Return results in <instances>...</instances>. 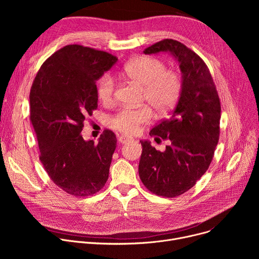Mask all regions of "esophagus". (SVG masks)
I'll use <instances>...</instances> for the list:
<instances>
[{
    "instance_id": "34e87169",
    "label": "esophagus",
    "mask_w": 259,
    "mask_h": 259,
    "mask_svg": "<svg viewBox=\"0 0 259 259\" xmlns=\"http://www.w3.org/2000/svg\"><path fill=\"white\" fill-rule=\"evenodd\" d=\"M129 140H131V138H129V137H127V136H125V135H121V136L118 137V141H119L120 143H126V142L129 141Z\"/></svg>"
}]
</instances>
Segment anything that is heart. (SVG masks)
Returning <instances> with one entry per match:
<instances>
[{"mask_svg": "<svg viewBox=\"0 0 259 259\" xmlns=\"http://www.w3.org/2000/svg\"><path fill=\"white\" fill-rule=\"evenodd\" d=\"M122 75L142 86L143 99L159 114H165L179 100L183 81L180 73L167 69L166 63L154 56H141L129 61L122 70ZM97 97L105 104H112L116 96V82L113 77L104 75L97 83ZM153 119L150 106L137 108L124 107L109 120L113 129L133 135L139 132L143 125Z\"/></svg>", "mask_w": 259, "mask_h": 259, "instance_id": "heart-1", "label": "heart"}]
</instances>
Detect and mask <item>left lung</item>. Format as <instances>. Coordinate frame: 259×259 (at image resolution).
Returning <instances> with one entry per match:
<instances>
[{
  "mask_svg": "<svg viewBox=\"0 0 259 259\" xmlns=\"http://www.w3.org/2000/svg\"><path fill=\"white\" fill-rule=\"evenodd\" d=\"M161 51H169L179 61L183 87L171 117L150 131L151 136L170 139L171 144L162 153L149 141H140L138 173L151 193L174 198L191 190L208 170L219 140L221 105L210 70L197 53L172 39L143 52Z\"/></svg>",
  "mask_w": 259,
  "mask_h": 259,
  "instance_id": "8db88e82",
  "label": "left lung"
}]
</instances>
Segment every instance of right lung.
I'll list each match as a JSON object with an SVG mask.
<instances>
[{
  "label": "right lung",
  "mask_w": 259,
  "mask_h": 259,
  "mask_svg": "<svg viewBox=\"0 0 259 259\" xmlns=\"http://www.w3.org/2000/svg\"><path fill=\"white\" fill-rule=\"evenodd\" d=\"M118 58L83 45H67L47 58L32 82L29 119L50 179L68 195L96 194L108 178L116 134L104 130L97 143L81 132L98 106L96 80Z\"/></svg>",
  "instance_id": "1"
}]
</instances>
